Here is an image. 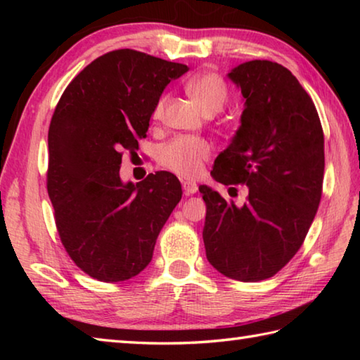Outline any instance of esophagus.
I'll list each match as a JSON object with an SVG mask.
<instances>
[{"label": "esophagus", "instance_id": "1", "mask_svg": "<svg viewBox=\"0 0 360 360\" xmlns=\"http://www.w3.org/2000/svg\"><path fill=\"white\" fill-rule=\"evenodd\" d=\"M182 188H184L186 195H193L195 192L198 191L197 184H195V182H192V181H182Z\"/></svg>", "mask_w": 360, "mask_h": 360}]
</instances>
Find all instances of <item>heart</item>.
Segmentation results:
<instances>
[{
    "mask_svg": "<svg viewBox=\"0 0 360 360\" xmlns=\"http://www.w3.org/2000/svg\"><path fill=\"white\" fill-rule=\"evenodd\" d=\"M188 95L205 114H216L229 100V87L221 76L214 72L195 76L186 85ZM168 105V95H163L155 103L152 117L162 119ZM211 155V146L202 138L178 136L168 141L160 149V163L163 168L176 173L181 178H195L202 173L205 162Z\"/></svg>",
    "mask_w": 360,
    "mask_h": 360,
    "instance_id": "b5f03b06",
    "label": "heart"
}]
</instances>
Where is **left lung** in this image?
I'll use <instances>...</instances> for the list:
<instances>
[{"label":"left lung","instance_id":"8db88e82","mask_svg":"<svg viewBox=\"0 0 360 360\" xmlns=\"http://www.w3.org/2000/svg\"><path fill=\"white\" fill-rule=\"evenodd\" d=\"M245 111L212 178L248 186L243 206L208 186L203 241L224 276L254 283L275 276L302 248L318 211L324 181V131L316 106L292 72L268 60L236 66ZM235 188V187H231Z\"/></svg>","mask_w":360,"mask_h":360}]
</instances>
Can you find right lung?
I'll list each match as a JSON object with an SVG mask.
<instances>
[{
    "label": "right lung",
    "mask_w": 360,
    "mask_h": 360,
    "mask_svg": "<svg viewBox=\"0 0 360 360\" xmlns=\"http://www.w3.org/2000/svg\"><path fill=\"white\" fill-rule=\"evenodd\" d=\"M188 68L119 49L65 89L49 127L47 192L62 245L84 273L127 281L149 265L157 236L182 197L168 172L124 184V152L146 138L163 89Z\"/></svg>",
    "instance_id": "1"
}]
</instances>
